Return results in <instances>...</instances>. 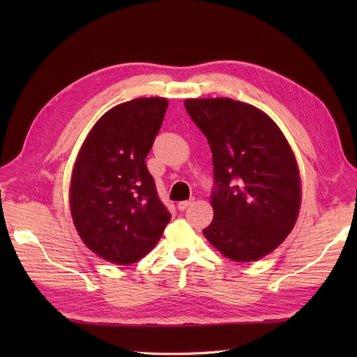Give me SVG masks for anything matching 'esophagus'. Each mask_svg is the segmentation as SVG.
Wrapping results in <instances>:
<instances>
[{"label":"esophagus","instance_id":"1","mask_svg":"<svg viewBox=\"0 0 357 357\" xmlns=\"http://www.w3.org/2000/svg\"><path fill=\"white\" fill-rule=\"evenodd\" d=\"M193 202V199H186V201H180L178 204H177V207H178V210H186L189 205Z\"/></svg>","mask_w":357,"mask_h":357}]
</instances>
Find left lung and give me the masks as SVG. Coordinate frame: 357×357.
I'll return each mask as SVG.
<instances>
[{"label": "left lung", "instance_id": "obj_1", "mask_svg": "<svg viewBox=\"0 0 357 357\" xmlns=\"http://www.w3.org/2000/svg\"><path fill=\"white\" fill-rule=\"evenodd\" d=\"M185 107L213 155L214 218L205 238L236 262L264 257L299 211V172L286 138L265 113L231 98L186 100Z\"/></svg>", "mask_w": 357, "mask_h": 357}]
</instances>
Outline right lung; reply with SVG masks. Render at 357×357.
<instances>
[{
    "mask_svg": "<svg viewBox=\"0 0 357 357\" xmlns=\"http://www.w3.org/2000/svg\"><path fill=\"white\" fill-rule=\"evenodd\" d=\"M167 107L165 98L116 105L92 128L75 160L70 193L75 229L109 262L139 261L171 220L146 165Z\"/></svg>",
    "mask_w": 357,
    "mask_h": 357,
    "instance_id": "1",
    "label": "right lung"
}]
</instances>
